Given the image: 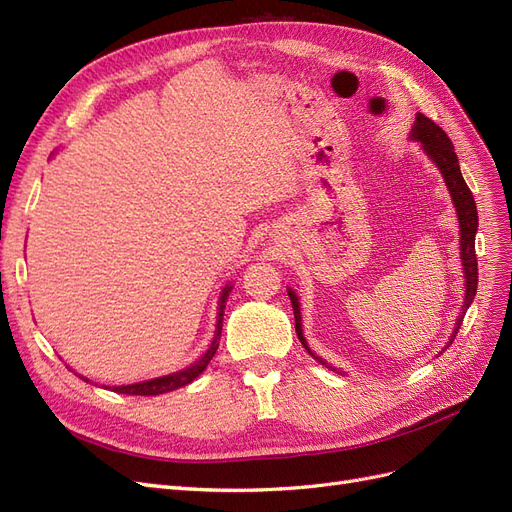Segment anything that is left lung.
Wrapping results in <instances>:
<instances>
[{
	"label": "left lung",
	"instance_id": "obj_1",
	"mask_svg": "<svg viewBox=\"0 0 512 512\" xmlns=\"http://www.w3.org/2000/svg\"><path fill=\"white\" fill-rule=\"evenodd\" d=\"M412 138L421 141V145L427 151V156L438 164L440 173H442V177L448 185V192H451V196H453V203L457 207V215H459L461 262H463V273H466V303H463V312H461V318L457 320V327H455V333H453V339H455V335L461 327V322H463V316H466L470 303L476 297V286H478V262H476V250H474V237H476V228H478V211H476V203H474V196L468 188V183H466V179H463L461 170H459L457 153H455L451 138L446 136V132L438 126V123L418 113L416 123L412 128ZM288 297H290V303H292V309H294V329H297L301 344L307 348L305 337H303V329H301L299 299L292 290H288ZM453 339H451V342H453Z\"/></svg>",
	"mask_w": 512,
	"mask_h": 512
}]
</instances>
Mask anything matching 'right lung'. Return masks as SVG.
I'll use <instances>...</instances> for the list:
<instances>
[{
	"label": "right lung",
	"mask_w": 512,
	"mask_h": 512,
	"mask_svg": "<svg viewBox=\"0 0 512 512\" xmlns=\"http://www.w3.org/2000/svg\"><path fill=\"white\" fill-rule=\"evenodd\" d=\"M230 286L224 288L222 292V301H220V314H218V329H215V337H213V344L209 346V350L200 356V359L185 367L183 371H177V374H170L164 378H156V380H147V382H138V384H128V386H115L117 393H126V395H162L168 391H175L179 386L190 384L196 376H200L205 371V367L209 365V361L213 359L215 350L220 346V337H222V320H224V307H226V299L230 294ZM85 380V378H83ZM89 382V380H87Z\"/></svg>",
	"instance_id": "1"
}]
</instances>
